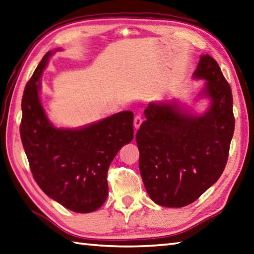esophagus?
I'll return each mask as SVG.
<instances>
[{
	"instance_id": "esophagus-1",
	"label": "esophagus",
	"mask_w": 254,
	"mask_h": 254,
	"mask_svg": "<svg viewBox=\"0 0 254 254\" xmlns=\"http://www.w3.org/2000/svg\"><path fill=\"white\" fill-rule=\"evenodd\" d=\"M141 123H142V117L141 116H140V115L134 116V118H133V125H134V127L138 129L140 127V125H141Z\"/></svg>"
}]
</instances>
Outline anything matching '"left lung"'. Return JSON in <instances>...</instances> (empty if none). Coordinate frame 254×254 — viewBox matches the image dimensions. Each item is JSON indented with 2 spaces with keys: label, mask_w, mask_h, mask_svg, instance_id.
Returning a JSON list of instances; mask_svg holds the SVG:
<instances>
[{
  "label": "left lung",
  "mask_w": 254,
  "mask_h": 254,
  "mask_svg": "<svg viewBox=\"0 0 254 254\" xmlns=\"http://www.w3.org/2000/svg\"><path fill=\"white\" fill-rule=\"evenodd\" d=\"M193 76L206 80L202 94L212 103L205 114L196 117L173 104L150 103L136 134L144 187L162 206L183 207L199 199L221 177L228 159L235 129L232 89L207 54Z\"/></svg>",
  "instance_id": "obj_1"
}]
</instances>
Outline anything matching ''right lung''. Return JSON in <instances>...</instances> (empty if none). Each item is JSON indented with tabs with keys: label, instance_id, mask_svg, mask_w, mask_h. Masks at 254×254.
Instances as JSON below:
<instances>
[{
	"label": "right lung",
	"instance_id": "right-lung-1",
	"mask_svg": "<svg viewBox=\"0 0 254 254\" xmlns=\"http://www.w3.org/2000/svg\"><path fill=\"white\" fill-rule=\"evenodd\" d=\"M51 55L43 56L22 94V146L44 193L70 211L93 212L108 198L111 162L133 138V113H117L74 130L51 125L39 99L40 77Z\"/></svg>",
	"mask_w": 254,
	"mask_h": 254
}]
</instances>
